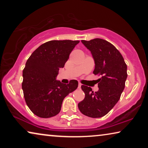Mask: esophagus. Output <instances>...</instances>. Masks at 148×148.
Returning <instances> with one entry per match:
<instances>
[{
	"label": "esophagus",
	"mask_w": 148,
	"mask_h": 148,
	"mask_svg": "<svg viewBox=\"0 0 148 148\" xmlns=\"http://www.w3.org/2000/svg\"><path fill=\"white\" fill-rule=\"evenodd\" d=\"M81 87H82V84H81V83H79V84H78V88L80 89Z\"/></svg>",
	"instance_id": "1"
}]
</instances>
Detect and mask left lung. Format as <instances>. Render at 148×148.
Returning <instances> with one entry per match:
<instances>
[{
  "label": "left lung",
  "instance_id": "left-lung-1",
  "mask_svg": "<svg viewBox=\"0 0 148 148\" xmlns=\"http://www.w3.org/2000/svg\"><path fill=\"white\" fill-rule=\"evenodd\" d=\"M90 50L95 62L93 73L98 79V92L90 87L82 86L85 93L84 100L78 104L80 112L87 116L100 118L106 115L121 98L127 77V64L120 52L106 40L95 38L82 40Z\"/></svg>",
  "mask_w": 148,
  "mask_h": 148
}]
</instances>
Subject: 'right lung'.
Returning <instances> with one entry per match:
<instances>
[{"mask_svg":"<svg viewBox=\"0 0 148 148\" xmlns=\"http://www.w3.org/2000/svg\"><path fill=\"white\" fill-rule=\"evenodd\" d=\"M79 42L51 40L40 46L27 59L23 71L22 89L26 104L36 116H56L60 112L64 98L77 88V80L64 84L56 77Z\"/></svg>","mask_w":148,"mask_h":148,"instance_id":"obj_1","label":"right lung"}]
</instances>
